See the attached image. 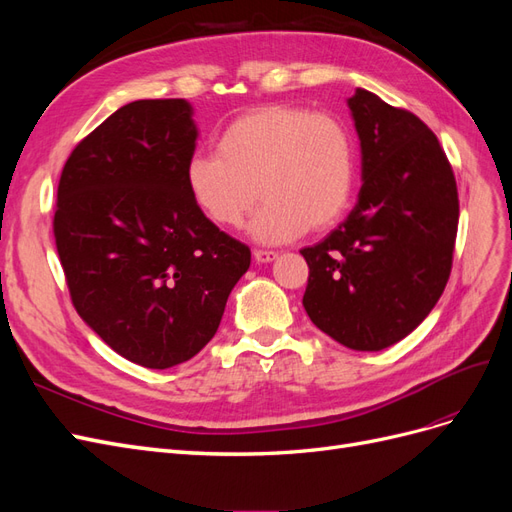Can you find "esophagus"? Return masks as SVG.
<instances>
[{
	"instance_id": "1",
	"label": "esophagus",
	"mask_w": 512,
	"mask_h": 512,
	"mask_svg": "<svg viewBox=\"0 0 512 512\" xmlns=\"http://www.w3.org/2000/svg\"><path fill=\"white\" fill-rule=\"evenodd\" d=\"M254 262L256 265H267V262H273L277 258L275 252H269V250H254Z\"/></svg>"
}]
</instances>
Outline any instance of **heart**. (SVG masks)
Masks as SVG:
<instances>
[{
  "label": "heart",
  "instance_id": "1",
  "mask_svg": "<svg viewBox=\"0 0 512 512\" xmlns=\"http://www.w3.org/2000/svg\"><path fill=\"white\" fill-rule=\"evenodd\" d=\"M354 177L344 121L292 104L258 106L232 119L218 153H194L185 166L188 192L215 226L239 228L258 194L265 198L250 235L267 245L337 224L350 207Z\"/></svg>",
  "mask_w": 512,
  "mask_h": 512
}]
</instances>
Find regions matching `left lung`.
<instances>
[{
    "mask_svg": "<svg viewBox=\"0 0 512 512\" xmlns=\"http://www.w3.org/2000/svg\"><path fill=\"white\" fill-rule=\"evenodd\" d=\"M348 108L363 185L348 218L301 250L303 307L335 342L376 352L410 335L442 297L459 198L453 168L421 119L361 87Z\"/></svg>",
    "mask_w": 512,
    "mask_h": 512,
    "instance_id": "1",
    "label": "left lung"
}]
</instances>
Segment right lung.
Masks as SVG:
<instances>
[{"label": "right lung", "mask_w": 512, "mask_h": 512, "mask_svg": "<svg viewBox=\"0 0 512 512\" xmlns=\"http://www.w3.org/2000/svg\"><path fill=\"white\" fill-rule=\"evenodd\" d=\"M192 115L181 98L121 106L76 145L57 188L53 232L76 312L149 369L211 342L252 260L188 192Z\"/></svg>", "instance_id": "right-lung-1"}]
</instances>
